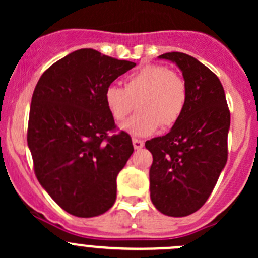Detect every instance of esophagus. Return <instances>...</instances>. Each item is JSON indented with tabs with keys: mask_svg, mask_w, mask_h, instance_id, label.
Returning <instances> with one entry per match:
<instances>
[{
	"mask_svg": "<svg viewBox=\"0 0 258 258\" xmlns=\"http://www.w3.org/2000/svg\"><path fill=\"white\" fill-rule=\"evenodd\" d=\"M132 144H134V147L136 148V150H140V148L144 147V141H141V140L134 139L132 140Z\"/></svg>",
	"mask_w": 258,
	"mask_h": 258,
	"instance_id": "esophagus-1",
	"label": "esophagus"
}]
</instances>
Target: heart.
<instances>
[{
  "mask_svg": "<svg viewBox=\"0 0 258 258\" xmlns=\"http://www.w3.org/2000/svg\"><path fill=\"white\" fill-rule=\"evenodd\" d=\"M103 100L111 117L122 122L134 136H148L158 127L171 128L179 121L187 103V86L181 75L163 64H146L124 80L123 88L110 85Z\"/></svg>",
  "mask_w": 258,
  "mask_h": 258,
  "instance_id": "heart-1",
  "label": "heart"
}]
</instances>
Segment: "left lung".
Listing matches in <instances>:
<instances>
[{
    "label": "left lung",
    "mask_w": 258,
    "mask_h": 258,
    "mask_svg": "<svg viewBox=\"0 0 258 258\" xmlns=\"http://www.w3.org/2000/svg\"><path fill=\"white\" fill-rule=\"evenodd\" d=\"M181 69L187 103L179 121L165 136L146 141L152 153L151 201L163 215L183 217L201 209L227 162L230 110L218 77L182 52H167Z\"/></svg>",
    "instance_id": "1"
}]
</instances>
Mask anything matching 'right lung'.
Instances as JSON below:
<instances>
[{
	"label": "right lung",
	"instance_id": "obj_1",
	"mask_svg": "<svg viewBox=\"0 0 258 258\" xmlns=\"http://www.w3.org/2000/svg\"><path fill=\"white\" fill-rule=\"evenodd\" d=\"M135 62L81 48L42 74L32 95L27 144L38 182L77 217L102 215L116 201L117 175L134 152L103 92ZM112 133V135H110Z\"/></svg>",
	"mask_w": 258,
	"mask_h": 258
}]
</instances>
